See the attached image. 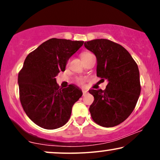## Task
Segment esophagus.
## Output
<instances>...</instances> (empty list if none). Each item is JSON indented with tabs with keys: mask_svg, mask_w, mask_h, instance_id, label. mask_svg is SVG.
<instances>
[{
	"mask_svg": "<svg viewBox=\"0 0 160 160\" xmlns=\"http://www.w3.org/2000/svg\"><path fill=\"white\" fill-rule=\"evenodd\" d=\"M87 90H85V89H82V95H86L87 94Z\"/></svg>",
	"mask_w": 160,
	"mask_h": 160,
	"instance_id": "obj_1",
	"label": "esophagus"
}]
</instances>
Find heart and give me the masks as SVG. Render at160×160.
Instances as JSON below:
<instances>
[{
	"label": "heart",
	"mask_w": 160,
	"mask_h": 160,
	"mask_svg": "<svg viewBox=\"0 0 160 160\" xmlns=\"http://www.w3.org/2000/svg\"><path fill=\"white\" fill-rule=\"evenodd\" d=\"M86 54H89V53H82V56H81V57L82 56H85V55H86ZM79 82H80V83H82V81H81V80H79Z\"/></svg>",
	"instance_id": "obj_1"
}]
</instances>
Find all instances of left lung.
<instances>
[{"label":"left lung","mask_w":160,"mask_h":160,"mask_svg":"<svg viewBox=\"0 0 160 160\" xmlns=\"http://www.w3.org/2000/svg\"><path fill=\"white\" fill-rule=\"evenodd\" d=\"M84 46L96 57L97 76L108 80L105 90H89L94 96L89 107L92 118L103 127L117 126L129 117L140 95L136 62L123 47L109 40H89Z\"/></svg>","instance_id":"8db88e82"}]
</instances>
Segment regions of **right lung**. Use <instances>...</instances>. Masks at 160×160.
<instances>
[{
    "label": "right lung",
    "instance_id": "right-lung-1",
    "mask_svg": "<svg viewBox=\"0 0 160 160\" xmlns=\"http://www.w3.org/2000/svg\"><path fill=\"white\" fill-rule=\"evenodd\" d=\"M84 41L52 38L29 53L18 76L20 102L28 117L46 129L63 126L82 90L71 84L60 88L56 77Z\"/></svg>",
    "mask_w": 160,
    "mask_h": 160
}]
</instances>
